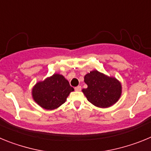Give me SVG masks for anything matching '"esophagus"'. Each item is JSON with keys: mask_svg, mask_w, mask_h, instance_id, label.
<instances>
[{"mask_svg": "<svg viewBox=\"0 0 151 151\" xmlns=\"http://www.w3.org/2000/svg\"><path fill=\"white\" fill-rule=\"evenodd\" d=\"M81 89H82V87H81L80 85H78V86H77V87L75 88V90L77 91H81Z\"/></svg>", "mask_w": 151, "mask_h": 151, "instance_id": "1", "label": "esophagus"}]
</instances>
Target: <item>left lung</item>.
Returning <instances> with one entry per match:
<instances>
[{
  "instance_id": "left-lung-1",
  "label": "left lung",
  "mask_w": 151,
  "mask_h": 151,
  "mask_svg": "<svg viewBox=\"0 0 151 151\" xmlns=\"http://www.w3.org/2000/svg\"><path fill=\"white\" fill-rule=\"evenodd\" d=\"M85 82L88 88H84L82 92L89 102L98 107L112 106L121 96L120 82L116 78L106 76L97 70L85 75Z\"/></svg>"
}]
</instances>
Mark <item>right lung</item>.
<instances>
[{
    "instance_id": "1",
    "label": "right lung",
    "mask_w": 151,
    "mask_h": 151,
    "mask_svg": "<svg viewBox=\"0 0 151 151\" xmlns=\"http://www.w3.org/2000/svg\"><path fill=\"white\" fill-rule=\"evenodd\" d=\"M74 91L63 76L54 74L35 85L32 96L35 101L46 110H54L65 103L69 93Z\"/></svg>"
}]
</instances>
